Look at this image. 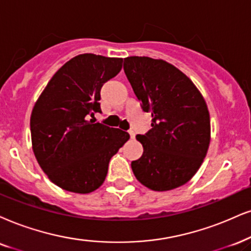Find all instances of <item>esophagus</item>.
<instances>
[{
  "label": "esophagus",
  "mask_w": 251,
  "mask_h": 251,
  "mask_svg": "<svg viewBox=\"0 0 251 251\" xmlns=\"http://www.w3.org/2000/svg\"><path fill=\"white\" fill-rule=\"evenodd\" d=\"M128 133H129V136H131L132 139L135 138V132L133 131V129H131V131H128Z\"/></svg>",
  "instance_id": "esophagus-1"
}]
</instances>
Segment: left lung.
<instances>
[{"label":"left lung","instance_id":"obj_1","mask_svg":"<svg viewBox=\"0 0 251 251\" xmlns=\"http://www.w3.org/2000/svg\"><path fill=\"white\" fill-rule=\"evenodd\" d=\"M124 71L151 129L138 134L144 154L132 161L136 179L154 191L188 183L201 168L211 141L210 112L193 82L162 59L127 56Z\"/></svg>","mask_w":251,"mask_h":251}]
</instances>
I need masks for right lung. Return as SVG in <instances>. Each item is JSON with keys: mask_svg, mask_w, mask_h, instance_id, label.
Masks as SVG:
<instances>
[{"mask_svg": "<svg viewBox=\"0 0 251 251\" xmlns=\"http://www.w3.org/2000/svg\"><path fill=\"white\" fill-rule=\"evenodd\" d=\"M122 58L76 55L53 75L30 118L32 149L47 177L59 188L90 193L105 180L111 157L127 132L96 123L100 88L120 72Z\"/></svg>", "mask_w": 251, "mask_h": 251, "instance_id": "right-lung-1", "label": "right lung"}]
</instances>
